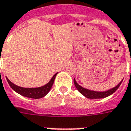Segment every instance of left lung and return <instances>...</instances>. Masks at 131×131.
I'll list each match as a JSON object with an SVG mask.
<instances>
[{
  "label": "left lung",
  "mask_w": 131,
  "mask_h": 131,
  "mask_svg": "<svg viewBox=\"0 0 131 131\" xmlns=\"http://www.w3.org/2000/svg\"><path fill=\"white\" fill-rule=\"evenodd\" d=\"M123 80L115 87L111 88L110 90H108V91H91L89 89H87V88H85L81 86L76 82L75 78L73 81H74V84L75 88H77L78 91L80 92L81 94L83 95L85 97H86L87 98H90V99H98V98H106V97H108L109 95H112L113 93H115L116 91V90L121 85Z\"/></svg>",
  "instance_id": "left-lung-1"
}]
</instances>
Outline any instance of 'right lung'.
Returning <instances> with one entry per match:
<instances>
[{"label": "right lung", "instance_id": "add662e5", "mask_svg": "<svg viewBox=\"0 0 131 131\" xmlns=\"http://www.w3.org/2000/svg\"><path fill=\"white\" fill-rule=\"evenodd\" d=\"M56 75L57 73L54 75L52 78L50 79V81L47 84L44 85L41 87H38V88H23V87H20V86H18L14 83H13L7 77H6V79H7V81H8V84L10 85V86L16 93H18L23 96L27 97V98L38 99V98L44 97L45 95H46L48 93V92L50 91L52 86H53Z\"/></svg>", "mask_w": 131, "mask_h": 131}]
</instances>
